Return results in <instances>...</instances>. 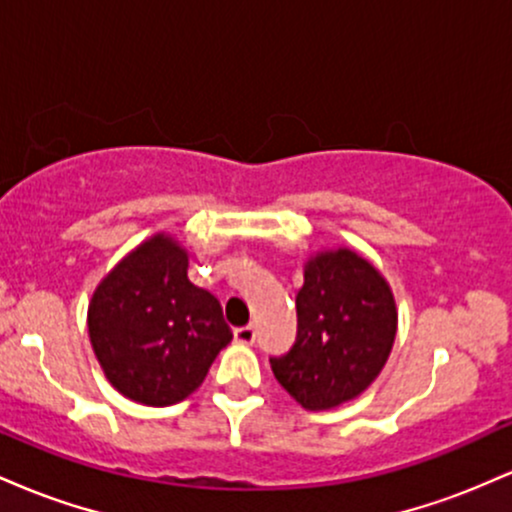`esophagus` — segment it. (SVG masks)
<instances>
[{
    "instance_id": "34e87169",
    "label": "esophagus",
    "mask_w": 512,
    "mask_h": 512,
    "mask_svg": "<svg viewBox=\"0 0 512 512\" xmlns=\"http://www.w3.org/2000/svg\"><path fill=\"white\" fill-rule=\"evenodd\" d=\"M236 342L238 344H255L257 339V327L255 325H248V327H238L236 332Z\"/></svg>"
}]
</instances>
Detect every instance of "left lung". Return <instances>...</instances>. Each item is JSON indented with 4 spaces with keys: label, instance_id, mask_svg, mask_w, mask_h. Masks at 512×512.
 <instances>
[{
    "label": "left lung",
    "instance_id": "1",
    "mask_svg": "<svg viewBox=\"0 0 512 512\" xmlns=\"http://www.w3.org/2000/svg\"><path fill=\"white\" fill-rule=\"evenodd\" d=\"M296 315V342L269 358L279 385L310 411L334 409L368 390L397 334L385 276L349 248L317 252L305 262Z\"/></svg>",
    "mask_w": 512,
    "mask_h": 512
}]
</instances>
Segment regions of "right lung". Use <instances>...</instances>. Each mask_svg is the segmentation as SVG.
<instances>
[{"mask_svg":"<svg viewBox=\"0 0 512 512\" xmlns=\"http://www.w3.org/2000/svg\"><path fill=\"white\" fill-rule=\"evenodd\" d=\"M105 378L146 407L190 397L233 339L221 303L187 279V250L156 233L110 269L88 303Z\"/></svg>","mask_w":512,"mask_h":512,"instance_id":"right-lung-1","label":"right lung"}]
</instances>
